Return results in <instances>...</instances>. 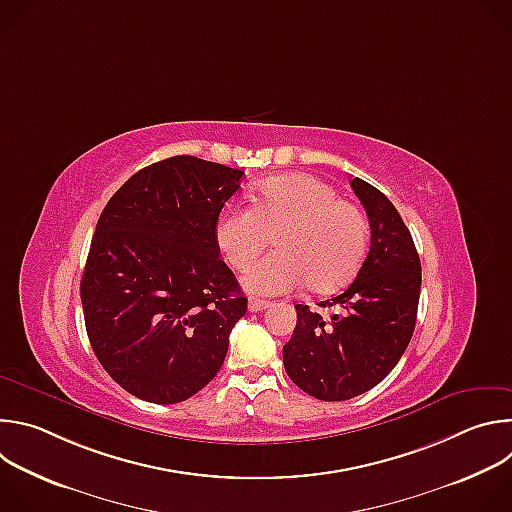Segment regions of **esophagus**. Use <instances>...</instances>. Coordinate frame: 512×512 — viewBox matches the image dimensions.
I'll list each match as a JSON object with an SVG mask.
<instances>
[{"label":"esophagus","instance_id":"1","mask_svg":"<svg viewBox=\"0 0 512 512\" xmlns=\"http://www.w3.org/2000/svg\"><path fill=\"white\" fill-rule=\"evenodd\" d=\"M267 308H271V302H265V300H257V298L249 300V312H251V314L263 312V310H267Z\"/></svg>","mask_w":512,"mask_h":512}]
</instances>
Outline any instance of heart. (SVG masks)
<instances>
[{
	"mask_svg": "<svg viewBox=\"0 0 512 512\" xmlns=\"http://www.w3.org/2000/svg\"><path fill=\"white\" fill-rule=\"evenodd\" d=\"M275 237V253L243 279L255 296H283L306 283L314 294L344 287L369 249V221L356 204L308 174L267 178L251 206H231L216 221V243L245 271Z\"/></svg>",
	"mask_w": 512,
	"mask_h": 512,
	"instance_id": "b5f03b06",
	"label": "heart"
}]
</instances>
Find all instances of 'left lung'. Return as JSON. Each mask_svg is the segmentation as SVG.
Returning a JSON list of instances; mask_svg holds the SVG:
<instances>
[{
    "instance_id": "1",
    "label": "left lung",
    "mask_w": 512,
    "mask_h": 512,
    "mask_svg": "<svg viewBox=\"0 0 512 512\" xmlns=\"http://www.w3.org/2000/svg\"><path fill=\"white\" fill-rule=\"evenodd\" d=\"M371 223V249L322 318L298 304V324L283 346L287 377L320 401H346L379 385L403 356L417 320L421 263L411 233L393 202L354 178Z\"/></svg>"
}]
</instances>
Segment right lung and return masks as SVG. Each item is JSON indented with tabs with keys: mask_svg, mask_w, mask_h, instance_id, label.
Returning <instances> with one entry per match:
<instances>
[{
	"mask_svg": "<svg viewBox=\"0 0 512 512\" xmlns=\"http://www.w3.org/2000/svg\"><path fill=\"white\" fill-rule=\"evenodd\" d=\"M243 172L174 156L133 174L107 202L81 279L85 326L109 377L137 399H190L221 371L247 312L218 257L216 221Z\"/></svg>",
	"mask_w": 512,
	"mask_h": 512,
	"instance_id": "1",
	"label": "right lung"
}]
</instances>
